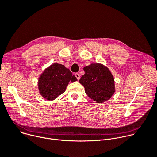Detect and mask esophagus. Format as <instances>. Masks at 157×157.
I'll return each instance as SVG.
<instances>
[{
	"mask_svg": "<svg viewBox=\"0 0 157 157\" xmlns=\"http://www.w3.org/2000/svg\"><path fill=\"white\" fill-rule=\"evenodd\" d=\"M75 76H76V78H77L78 80H79V79H80V75H79V73H75Z\"/></svg>",
	"mask_w": 157,
	"mask_h": 157,
	"instance_id": "1",
	"label": "esophagus"
}]
</instances>
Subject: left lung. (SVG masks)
<instances>
[{
    "instance_id": "1",
    "label": "left lung",
    "mask_w": 157,
    "mask_h": 157,
    "mask_svg": "<svg viewBox=\"0 0 157 157\" xmlns=\"http://www.w3.org/2000/svg\"><path fill=\"white\" fill-rule=\"evenodd\" d=\"M83 70L84 75L79 82L84 87L85 93L89 98L96 103H102L113 96L116 90L114 78L107 66L91 63Z\"/></svg>"
}]
</instances>
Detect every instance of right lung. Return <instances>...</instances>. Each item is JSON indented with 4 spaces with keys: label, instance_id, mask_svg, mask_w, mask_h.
<instances>
[{
    "label": "right lung",
    "instance_id": "add662e5",
    "mask_svg": "<svg viewBox=\"0 0 157 157\" xmlns=\"http://www.w3.org/2000/svg\"><path fill=\"white\" fill-rule=\"evenodd\" d=\"M78 81L69 69L61 64L53 63L44 70L38 80L40 95L48 101H53L63 94L69 82Z\"/></svg>",
    "mask_w": 157,
    "mask_h": 157
}]
</instances>
